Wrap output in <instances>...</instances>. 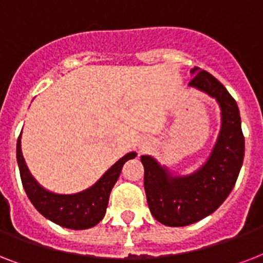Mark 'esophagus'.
Segmentation results:
<instances>
[{"instance_id": "obj_1", "label": "esophagus", "mask_w": 263, "mask_h": 263, "mask_svg": "<svg viewBox=\"0 0 263 263\" xmlns=\"http://www.w3.org/2000/svg\"><path fill=\"white\" fill-rule=\"evenodd\" d=\"M150 144H152V142H150L148 139H142L139 142V150L140 152H144L146 148H148V146H150Z\"/></svg>"}]
</instances>
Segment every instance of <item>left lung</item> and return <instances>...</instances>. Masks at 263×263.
I'll use <instances>...</instances> for the list:
<instances>
[{"label": "left lung", "mask_w": 263, "mask_h": 263, "mask_svg": "<svg viewBox=\"0 0 263 263\" xmlns=\"http://www.w3.org/2000/svg\"><path fill=\"white\" fill-rule=\"evenodd\" d=\"M191 87L217 99L221 131L208 162L187 176H172L153 157L142 156L148 209L158 222L185 227L220 208L235 187L245 158V136L236 101L209 72L191 69Z\"/></svg>", "instance_id": "1"}]
</instances>
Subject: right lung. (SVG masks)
I'll list each match as a JSON object with an SVG mask.
<instances>
[{
    "mask_svg": "<svg viewBox=\"0 0 263 263\" xmlns=\"http://www.w3.org/2000/svg\"><path fill=\"white\" fill-rule=\"evenodd\" d=\"M20 143L22 140L18 136L16 157H17L23 187L28 199L47 220L69 229H87L102 220L106 213L111 188L119 179L123 165L128 160L136 157V153H128L123 158H120L92 187L78 194L61 195V194L47 191L36 183V180L31 176L24 162Z\"/></svg>",
    "mask_w": 263,
    "mask_h": 263,
    "instance_id": "right-lung-1",
    "label": "right lung"
}]
</instances>
